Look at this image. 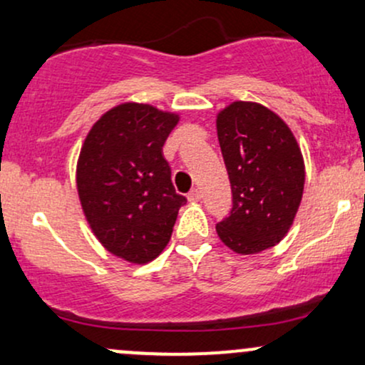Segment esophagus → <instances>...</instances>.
I'll return each mask as SVG.
<instances>
[{
	"label": "esophagus",
	"mask_w": 365,
	"mask_h": 365,
	"mask_svg": "<svg viewBox=\"0 0 365 365\" xmlns=\"http://www.w3.org/2000/svg\"><path fill=\"white\" fill-rule=\"evenodd\" d=\"M187 199L190 200V202H199V200H200V192L197 190V188H194V190H190V192H188Z\"/></svg>",
	"instance_id": "1"
}]
</instances>
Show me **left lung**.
I'll return each instance as SVG.
<instances>
[{
  "mask_svg": "<svg viewBox=\"0 0 365 365\" xmlns=\"http://www.w3.org/2000/svg\"><path fill=\"white\" fill-rule=\"evenodd\" d=\"M216 127L232 183V209L216 232L233 252H262L282 242L300 206L302 153L288 125L262 104L232 103Z\"/></svg>",
  "mask_w": 365,
  "mask_h": 365,
  "instance_id": "obj_1",
  "label": "left lung"
}]
</instances>
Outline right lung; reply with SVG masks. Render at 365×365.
<instances>
[{
	"mask_svg": "<svg viewBox=\"0 0 365 365\" xmlns=\"http://www.w3.org/2000/svg\"><path fill=\"white\" fill-rule=\"evenodd\" d=\"M178 115L125 103L94 123L81 150L77 188L98 240L128 262L153 261L168 245L178 209L163 145Z\"/></svg>",
	"mask_w": 365,
	"mask_h": 365,
	"instance_id": "right-lung-1",
	"label": "right lung"
}]
</instances>
